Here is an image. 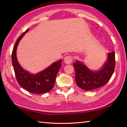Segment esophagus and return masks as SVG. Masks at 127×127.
Returning <instances> with one entry per match:
<instances>
[{
    "label": "esophagus",
    "instance_id": "34e87169",
    "mask_svg": "<svg viewBox=\"0 0 127 127\" xmlns=\"http://www.w3.org/2000/svg\"><path fill=\"white\" fill-rule=\"evenodd\" d=\"M64 62L66 64H69L70 63H72V62L73 61V58H72V57L71 55H68L64 58Z\"/></svg>",
    "mask_w": 127,
    "mask_h": 127
}]
</instances>
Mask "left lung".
<instances>
[{
  "instance_id": "left-lung-1",
  "label": "left lung",
  "mask_w": 127,
  "mask_h": 127,
  "mask_svg": "<svg viewBox=\"0 0 127 127\" xmlns=\"http://www.w3.org/2000/svg\"><path fill=\"white\" fill-rule=\"evenodd\" d=\"M107 61L100 70L93 72L78 61L73 63L76 71L77 85L85 91L92 90L105 85L114 71L115 58L114 51L108 53Z\"/></svg>"
}]
</instances>
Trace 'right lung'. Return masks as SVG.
Returning <instances> with one entry per match:
<instances>
[{
	"instance_id": "add662e5",
	"label": "right lung",
	"mask_w": 127,
	"mask_h": 127,
	"mask_svg": "<svg viewBox=\"0 0 127 127\" xmlns=\"http://www.w3.org/2000/svg\"><path fill=\"white\" fill-rule=\"evenodd\" d=\"M28 31L29 29L18 37L13 49L12 63L15 76L20 86L27 91L36 94L48 92L54 86L56 77L62 65V60L55 62L43 71L36 74H30L23 69L17 61L16 50L20 41Z\"/></svg>"
}]
</instances>
